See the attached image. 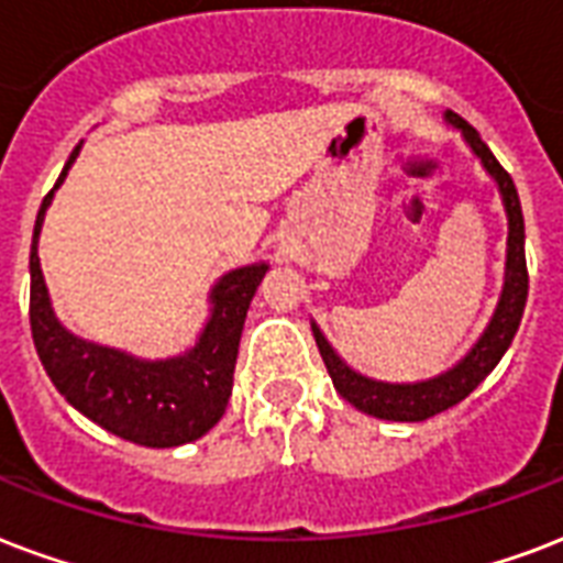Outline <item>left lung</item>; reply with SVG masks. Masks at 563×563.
<instances>
[{"label":"left lung","mask_w":563,"mask_h":563,"mask_svg":"<svg viewBox=\"0 0 563 563\" xmlns=\"http://www.w3.org/2000/svg\"><path fill=\"white\" fill-rule=\"evenodd\" d=\"M445 120L463 132V139L472 147V153L482 158L484 170L496 179L499 186L501 203L508 212V260H505V286H501V298L496 303L490 324L484 330L478 342L472 345L470 354L452 366L449 372L428 380H416V384H386V380H375L354 372V368L339 357L336 351L330 349V342L319 330V324L312 321V336L321 351V360L330 372V380L336 386V393L349 405L377 419H389V422H422L431 416L443 413L449 407L470 396L475 386L482 384L484 377L490 375L501 354L508 351L510 339L520 328L522 310H526V298H529V268H526V224H522V206L517 186L505 167L499 165V158L493 156L490 147L484 144L482 135L457 118L454 111H445Z\"/></svg>","instance_id":"obj_1"}]
</instances>
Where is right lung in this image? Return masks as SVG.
<instances>
[{
	"instance_id": "add662e5",
	"label": "right lung",
	"mask_w": 563,
	"mask_h": 563,
	"mask_svg": "<svg viewBox=\"0 0 563 563\" xmlns=\"http://www.w3.org/2000/svg\"><path fill=\"white\" fill-rule=\"evenodd\" d=\"M81 144L70 153L62 177L79 156ZM55 188L43 197L34 221L32 256V295H29V321L37 357L55 389L70 401L81 416L111 431L120 440L147 445V449H174L203 437L227 410L233 396V372L239 357L247 307L256 286L263 283L268 265L253 263L224 274L212 286L209 303L212 316L206 321L197 345L179 357L141 360L126 351L97 345L73 336L55 319L49 291L43 283L37 235H41L46 206L53 203Z\"/></svg>"
}]
</instances>
